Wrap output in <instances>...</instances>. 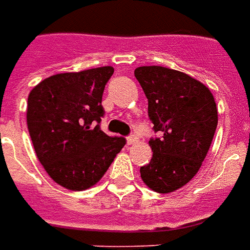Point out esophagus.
<instances>
[{
    "mask_svg": "<svg viewBox=\"0 0 250 250\" xmlns=\"http://www.w3.org/2000/svg\"><path fill=\"white\" fill-rule=\"evenodd\" d=\"M139 141V137L136 136V134H130L128 137V140H126V143H128V145H133L136 144Z\"/></svg>",
    "mask_w": 250,
    "mask_h": 250,
    "instance_id": "1",
    "label": "esophagus"
}]
</instances>
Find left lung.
<instances>
[{"label": "left lung", "instance_id": "left-lung-1", "mask_svg": "<svg viewBox=\"0 0 250 250\" xmlns=\"http://www.w3.org/2000/svg\"><path fill=\"white\" fill-rule=\"evenodd\" d=\"M148 98V116L159 139H150L153 156L140 168L150 190L168 194L199 171L213 141L218 111L211 91L185 72L162 65L134 70Z\"/></svg>", "mask_w": 250, "mask_h": 250}]
</instances>
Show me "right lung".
Instances as JSON below:
<instances>
[{"instance_id":"add662e5","label":"right lung","mask_w":250,"mask_h":250,"mask_svg":"<svg viewBox=\"0 0 250 250\" xmlns=\"http://www.w3.org/2000/svg\"><path fill=\"white\" fill-rule=\"evenodd\" d=\"M110 65L44 79L28 95L26 124L39 162L51 179L71 191L97 185L125 145L100 129L102 94Z\"/></svg>"}]
</instances>
